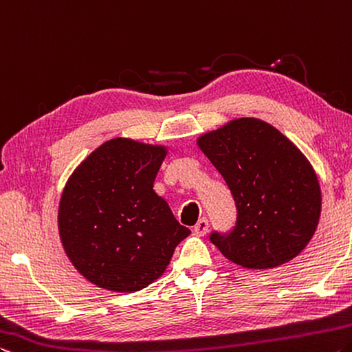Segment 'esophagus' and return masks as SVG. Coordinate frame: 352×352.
Instances as JSON below:
<instances>
[{"instance_id": "34e87169", "label": "esophagus", "mask_w": 352, "mask_h": 352, "mask_svg": "<svg viewBox=\"0 0 352 352\" xmlns=\"http://www.w3.org/2000/svg\"><path fill=\"white\" fill-rule=\"evenodd\" d=\"M207 229H209V221H207L206 218H199L197 224L193 226V232L197 235H204L207 232Z\"/></svg>"}]
</instances>
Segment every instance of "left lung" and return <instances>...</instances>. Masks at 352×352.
<instances>
[{
  "label": "left lung",
  "mask_w": 352,
  "mask_h": 352,
  "mask_svg": "<svg viewBox=\"0 0 352 352\" xmlns=\"http://www.w3.org/2000/svg\"><path fill=\"white\" fill-rule=\"evenodd\" d=\"M197 145L226 181L237 207L232 232L212 234V243L243 268H276L295 258L321 215L318 177L301 149L254 117L207 131Z\"/></svg>",
  "instance_id": "left-lung-1"
}]
</instances>
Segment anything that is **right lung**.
<instances>
[{
	"mask_svg": "<svg viewBox=\"0 0 352 352\" xmlns=\"http://www.w3.org/2000/svg\"><path fill=\"white\" fill-rule=\"evenodd\" d=\"M168 146L115 137L80 162L62 190L57 228L73 267L91 284L134 293L165 273L190 229L154 181Z\"/></svg>",
	"mask_w": 352,
	"mask_h": 352,
	"instance_id": "right-lung-1",
	"label": "right lung"
}]
</instances>
